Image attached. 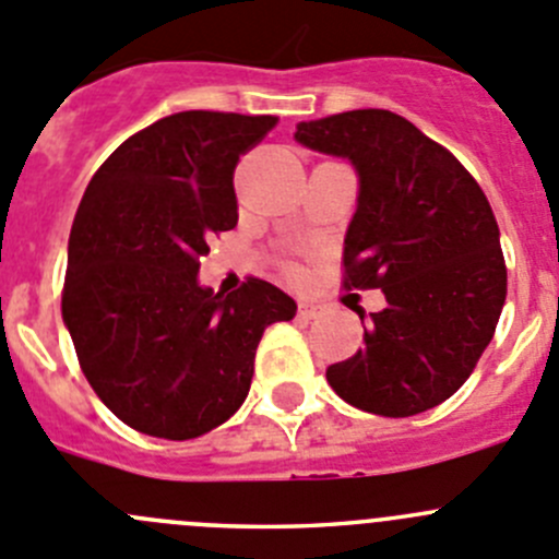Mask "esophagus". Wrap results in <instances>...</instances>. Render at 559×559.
Masks as SVG:
<instances>
[{"label":"esophagus","mask_w":559,"mask_h":559,"mask_svg":"<svg viewBox=\"0 0 559 559\" xmlns=\"http://www.w3.org/2000/svg\"><path fill=\"white\" fill-rule=\"evenodd\" d=\"M323 316V307L316 305V301H299V318L305 321H312V318Z\"/></svg>","instance_id":"1"}]
</instances>
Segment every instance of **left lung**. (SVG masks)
Wrapping results in <instances>:
<instances>
[{
	"label": "left lung",
	"mask_w": 559,
	"mask_h": 559,
	"mask_svg": "<svg viewBox=\"0 0 559 559\" xmlns=\"http://www.w3.org/2000/svg\"><path fill=\"white\" fill-rule=\"evenodd\" d=\"M296 140L350 158L359 173L343 285L386 296L384 310L370 312L365 348L329 365L326 381L381 417L439 406L472 376L508 296L486 194L448 147L395 111H340L299 123Z\"/></svg>",
	"instance_id": "8db88e82"
}]
</instances>
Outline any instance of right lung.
<instances>
[{"instance_id":"1","label":"right lung","mask_w":559,"mask_h":559,"mask_svg":"<svg viewBox=\"0 0 559 559\" xmlns=\"http://www.w3.org/2000/svg\"><path fill=\"white\" fill-rule=\"evenodd\" d=\"M274 115L191 109L117 147L90 180L68 238L62 321L104 406L158 439H194L238 412L265 326L296 301L249 276L197 283L209 238L233 230V175Z\"/></svg>"}]
</instances>
